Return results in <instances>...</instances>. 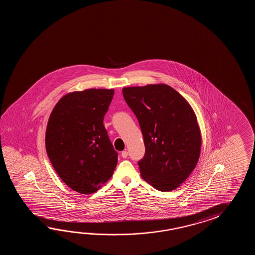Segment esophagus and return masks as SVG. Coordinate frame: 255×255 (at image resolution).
I'll return each instance as SVG.
<instances>
[{
  "instance_id": "34e87169",
  "label": "esophagus",
  "mask_w": 255,
  "mask_h": 255,
  "mask_svg": "<svg viewBox=\"0 0 255 255\" xmlns=\"http://www.w3.org/2000/svg\"><path fill=\"white\" fill-rule=\"evenodd\" d=\"M128 156V151H122L121 152V157H123V158H127Z\"/></svg>"
}]
</instances>
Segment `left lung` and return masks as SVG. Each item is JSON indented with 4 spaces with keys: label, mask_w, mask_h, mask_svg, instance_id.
I'll return each mask as SVG.
<instances>
[{
    "label": "left lung",
    "mask_w": 255,
    "mask_h": 255,
    "mask_svg": "<svg viewBox=\"0 0 255 255\" xmlns=\"http://www.w3.org/2000/svg\"><path fill=\"white\" fill-rule=\"evenodd\" d=\"M122 92L144 138L146 152L138 161L141 177L156 190L177 189L201 154V130L193 109L165 84L124 87Z\"/></svg>",
    "instance_id": "1"
}]
</instances>
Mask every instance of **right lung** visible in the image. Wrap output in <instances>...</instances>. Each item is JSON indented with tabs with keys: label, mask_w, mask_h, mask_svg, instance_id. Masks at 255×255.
Returning <instances> with one entry per match:
<instances>
[{
	"label": "right lung",
	"mask_w": 255,
	"mask_h": 255,
	"mask_svg": "<svg viewBox=\"0 0 255 255\" xmlns=\"http://www.w3.org/2000/svg\"><path fill=\"white\" fill-rule=\"evenodd\" d=\"M113 89L69 93L49 118L45 147L54 170L68 187L91 194L114 173L118 152L103 124Z\"/></svg>",
	"instance_id": "right-lung-1"
}]
</instances>
